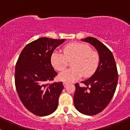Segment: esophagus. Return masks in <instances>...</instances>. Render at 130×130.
Masks as SVG:
<instances>
[{"label": "esophagus", "instance_id": "1", "mask_svg": "<svg viewBox=\"0 0 130 130\" xmlns=\"http://www.w3.org/2000/svg\"><path fill=\"white\" fill-rule=\"evenodd\" d=\"M63 86H64V87H67V86H68V83H67V82H65L64 81L63 83Z\"/></svg>", "mask_w": 130, "mask_h": 130}]
</instances>
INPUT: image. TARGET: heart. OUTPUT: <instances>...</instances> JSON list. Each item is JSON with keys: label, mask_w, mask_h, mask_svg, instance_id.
<instances>
[{"label": "heart", "mask_w": 130, "mask_h": 130, "mask_svg": "<svg viewBox=\"0 0 130 130\" xmlns=\"http://www.w3.org/2000/svg\"><path fill=\"white\" fill-rule=\"evenodd\" d=\"M71 61L72 68L63 71L59 75L60 80L73 82L83 76L88 78L93 76L99 65L100 57L97 52L91 50L90 46L84 43H72L63 48V54L54 52L51 61L55 69L63 71Z\"/></svg>", "instance_id": "heart-1"}]
</instances>
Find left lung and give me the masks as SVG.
I'll return each mask as SVG.
<instances>
[{"label":"left lung","mask_w":130,"mask_h":130,"mask_svg":"<svg viewBox=\"0 0 130 130\" xmlns=\"http://www.w3.org/2000/svg\"><path fill=\"white\" fill-rule=\"evenodd\" d=\"M82 41L90 43L97 50L100 63L95 73L81 82L86 87L75 84L73 100L75 108L82 114L93 116L103 111L114 96L118 81V72L114 56L104 44L93 37Z\"/></svg>","instance_id":"left-lung-1"}]
</instances>
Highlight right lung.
I'll return each instance as SVG.
<instances>
[{
  "label": "right lung",
  "mask_w": 130,
  "mask_h": 130,
  "mask_svg": "<svg viewBox=\"0 0 130 130\" xmlns=\"http://www.w3.org/2000/svg\"><path fill=\"white\" fill-rule=\"evenodd\" d=\"M64 40L38 38L25 46L16 63L14 82L19 99L28 111L38 116L50 115L57 108L64 87L62 82L49 83L57 75L51 57Z\"/></svg>",
  "instance_id": "1"
}]
</instances>
